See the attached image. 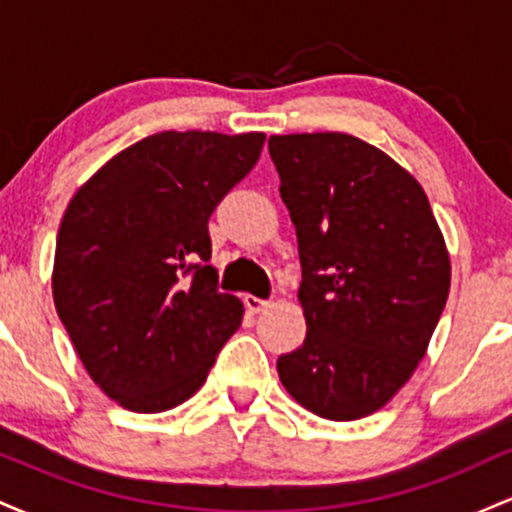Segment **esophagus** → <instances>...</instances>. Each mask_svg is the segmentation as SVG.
<instances>
[{"label":"esophagus","instance_id":"esophagus-1","mask_svg":"<svg viewBox=\"0 0 512 512\" xmlns=\"http://www.w3.org/2000/svg\"><path fill=\"white\" fill-rule=\"evenodd\" d=\"M243 301H245V308H248V313H252V315H257V313H260V310H264L269 305L267 301H264V298L250 296V293L243 298Z\"/></svg>","mask_w":512,"mask_h":512}]
</instances>
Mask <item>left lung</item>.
I'll use <instances>...</instances> for the list:
<instances>
[{
  "label": "left lung",
  "mask_w": 512,
  "mask_h": 512,
  "mask_svg": "<svg viewBox=\"0 0 512 512\" xmlns=\"http://www.w3.org/2000/svg\"><path fill=\"white\" fill-rule=\"evenodd\" d=\"M298 236L305 342L281 385L330 421L383 409L426 356L450 291V255L424 187L342 132L269 137Z\"/></svg>",
  "instance_id": "obj_1"
}]
</instances>
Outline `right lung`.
I'll return each instance as SVG.
<instances>
[{"instance_id":"obj_1","label":"right lung","mask_w":512,"mask_h":512,"mask_svg":"<svg viewBox=\"0 0 512 512\" xmlns=\"http://www.w3.org/2000/svg\"><path fill=\"white\" fill-rule=\"evenodd\" d=\"M264 134L158 132L93 173L64 211L52 298L86 373L120 407L190 399L243 320L216 289L209 216L255 168Z\"/></svg>"}]
</instances>
